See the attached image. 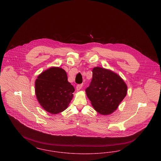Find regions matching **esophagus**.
Masks as SVG:
<instances>
[{
  "mask_svg": "<svg viewBox=\"0 0 161 161\" xmlns=\"http://www.w3.org/2000/svg\"><path fill=\"white\" fill-rule=\"evenodd\" d=\"M82 86H83V84H78L76 87V89H77V91H79L80 90L81 88H82Z\"/></svg>",
  "mask_w": 161,
  "mask_h": 161,
  "instance_id": "esophagus-1",
  "label": "esophagus"
}]
</instances>
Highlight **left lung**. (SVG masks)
Masks as SVG:
<instances>
[{
  "mask_svg": "<svg viewBox=\"0 0 161 161\" xmlns=\"http://www.w3.org/2000/svg\"><path fill=\"white\" fill-rule=\"evenodd\" d=\"M92 81L86 93L94 109L101 115L114 112L127 93L123 78L109 69L95 67L92 70Z\"/></svg>",
  "mask_w": 161,
  "mask_h": 161,
  "instance_id": "left-lung-1",
  "label": "left lung"
}]
</instances>
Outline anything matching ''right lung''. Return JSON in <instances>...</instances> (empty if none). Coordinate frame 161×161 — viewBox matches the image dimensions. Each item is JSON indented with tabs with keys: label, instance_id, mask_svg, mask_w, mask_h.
<instances>
[{
	"label": "right lung",
	"instance_id": "obj_1",
	"mask_svg": "<svg viewBox=\"0 0 161 161\" xmlns=\"http://www.w3.org/2000/svg\"><path fill=\"white\" fill-rule=\"evenodd\" d=\"M74 91V86L68 81L66 71L59 67L46 69L35 82L36 95L39 104L52 114H59L68 108Z\"/></svg>",
	"mask_w": 161,
	"mask_h": 161
}]
</instances>
